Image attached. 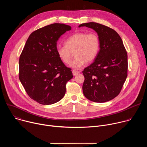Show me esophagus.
I'll return each instance as SVG.
<instances>
[{"label": "esophagus", "instance_id": "obj_1", "mask_svg": "<svg viewBox=\"0 0 147 147\" xmlns=\"http://www.w3.org/2000/svg\"><path fill=\"white\" fill-rule=\"evenodd\" d=\"M72 73H73V76H76V75H77L78 74H79L80 73V72L79 71H76V70H73V71H72Z\"/></svg>", "mask_w": 147, "mask_h": 147}]
</instances>
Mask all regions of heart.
I'll return each mask as SVG.
<instances>
[{
  "label": "heart",
  "mask_w": 147,
  "mask_h": 147,
  "mask_svg": "<svg viewBox=\"0 0 147 147\" xmlns=\"http://www.w3.org/2000/svg\"><path fill=\"white\" fill-rule=\"evenodd\" d=\"M65 44L57 47V55L62 62L69 64L73 53H75L76 58L70 65L74 70L81 69L87 61H93L97 56L100 47L98 36L94 32L75 33L65 40Z\"/></svg>",
  "instance_id": "b5f03b06"
}]
</instances>
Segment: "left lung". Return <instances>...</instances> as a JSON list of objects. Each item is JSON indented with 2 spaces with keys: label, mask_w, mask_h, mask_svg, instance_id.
I'll list each match as a JSON object with an SVG mask.
<instances>
[{
  "label": "left lung",
  "mask_w": 147,
  "mask_h": 147,
  "mask_svg": "<svg viewBox=\"0 0 147 147\" xmlns=\"http://www.w3.org/2000/svg\"><path fill=\"white\" fill-rule=\"evenodd\" d=\"M84 26L96 32L100 49L94 61L82 71L83 94L91 101L105 102L119 94L126 80L127 53L121 38L112 28L94 22L78 27Z\"/></svg>",
  "instance_id": "1"
}]
</instances>
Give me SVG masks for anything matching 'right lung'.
Here are the masks:
<instances>
[{
  "instance_id": "1",
  "label": "right lung",
  "mask_w": 147,
  "mask_h": 147,
  "mask_svg": "<svg viewBox=\"0 0 147 147\" xmlns=\"http://www.w3.org/2000/svg\"><path fill=\"white\" fill-rule=\"evenodd\" d=\"M71 27L55 23L40 28L29 36L19 59V79L28 96L48 105L63 98L66 85L73 77L56 53L57 41Z\"/></svg>"
}]
</instances>
